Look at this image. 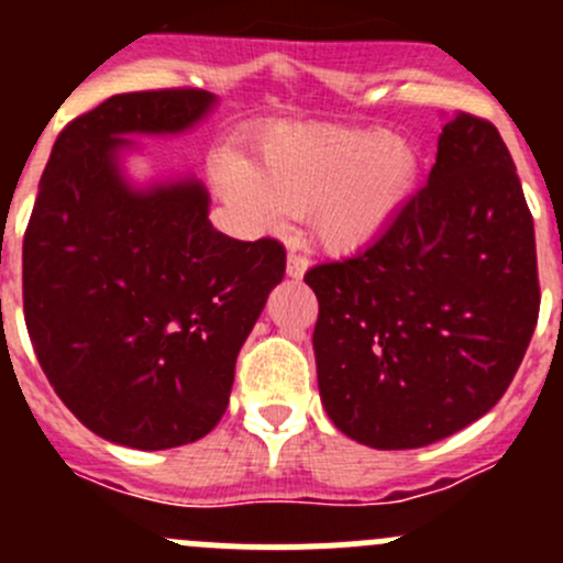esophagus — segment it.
<instances>
[{"instance_id":"esophagus-1","label":"esophagus","mask_w":563,"mask_h":563,"mask_svg":"<svg viewBox=\"0 0 563 563\" xmlns=\"http://www.w3.org/2000/svg\"><path fill=\"white\" fill-rule=\"evenodd\" d=\"M308 272V258H305L302 253H288V261H286V275L294 277V280H299V277Z\"/></svg>"}]
</instances>
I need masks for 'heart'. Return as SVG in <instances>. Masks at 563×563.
Instances as JSON below:
<instances>
[{"label":"heart","mask_w":563,"mask_h":563,"mask_svg":"<svg viewBox=\"0 0 563 563\" xmlns=\"http://www.w3.org/2000/svg\"><path fill=\"white\" fill-rule=\"evenodd\" d=\"M422 157L402 135L343 124H275L253 161L220 155L214 181L255 229L310 214L318 245L354 253L378 240L417 190Z\"/></svg>","instance_id":"heart-1"}]
</instances>
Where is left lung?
Here are the masks:
<instances>
[{"label":"left lung","mask_w":563,"mask_h":563,"mask_svg":"<svg viewBox=\"0 0 563 563\" xmlns=\"http://www.w3.org/2000/svg\"><path fill=\"white\" fill-rule=\"evenodd\" d=\"M305 283L318 391L340 433L417 450L485 417L539 316L533 218L498 130L452 113L428 185L371 247Z\"/></svg>","instance_id":"left-lung-1"}]
</instances>
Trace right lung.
<instances>
[{
	"label": "right lung",
	"mask_w": 563,
	"mask_h": 563,
	"mask_svg": "<svg viewBox=\"0 0 563 563\" xmlns=\"http://www.w3.org/2000/svg\"><path fill=\"white\" fill-rule=\"evenodd\" d=\"M203 89L113 95L56 139L24 234V318L45 378L100 439L172 450L229 406L236 354L286 275L277 240L209 223L192 176L133 187L119 155L201 122Z\"/></svg>",
	"instance_id": "1"
}]
</instances>
